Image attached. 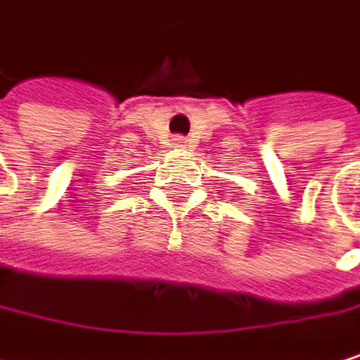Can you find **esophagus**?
Returning <instances> with one entry per match:
<instances>
[{
	"label": "esophagus",
	"instance_id": "esophagus-1",
	"mask_svg": "<svg viewBox=\"0 0 360 360\" xmlns=\"http://www.w3.org/2000/svg\"><path fill=\"white\" fill-rule=\"evenodd\" d=\"M186 143H188V141H186V136H174V139H172V145H174L176 149H184V147H186Z\"/></svg>",
	"mask_w": 360,
	"mask_h": 360
}]
</instances>
